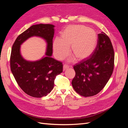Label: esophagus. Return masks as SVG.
Masks as SVG:
<instances>
[{
    "label": "esophagus",
    "mask_w": 128,
    "mask_h": 128,
    "mask_svg": "<svg viewBox=\"0 0 128 128\" xmlns=\"http://www.w3.org/2000/svg\"><path fill=\"white\" fill-rule=\"evenodd\" d=\"M69 67V66L68 64H64V66H63V68H64V70H65L66 69H67Z\"/></svg>",
    "instance_id": "1"
}]
</instances>
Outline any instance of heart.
I'll use <instances>...</instances> for the list:
<instances>
[{"instance_id": "heart-1", "label": "heart", "mask_w": 128, "mask_h": 128, "mask_svg": "<svg viewBox=\"0 0 128 128\" xmlns=\"http://www.w3.org/2000/svg\"><path fill=\"white\" fill-rule=\"evenodd\" d=\"M98 44V36L95 31L83 25L67 26L61 34L60 39L53 42L54 54L62 60L70 51L78 60L86 59L94 53ZM71 56L72 60L74 57Z\"/></svg>"}]
</instances>
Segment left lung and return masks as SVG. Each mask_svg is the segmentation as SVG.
<instances>
[{"mask_svg": "<svg viewBox=\"0 0 128 128\" xmlns=\"http://www.w3.org/2000/svg\"><path fill=\"white\" fill-rule=\"evenodd\" d=\"M114 67V51L110 38L102 32L98 34V44L88 59L74 66L75 76L72 80L75 91L87 97L101 91L109 80Z\"/></svg>", "mask_w": 128, "mask_h": 128, "instance_id": "left-lung-1", "label": "left lung"}]
</instances>
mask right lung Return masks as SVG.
Returning a JSON list of instances; mask_svg holds the SVG:
<instances>
[{
	"instance_id": "right-lung-1",
	"label": "right lung",
	"mask_w": 128,
	"mask_h": 128,
	"mask_svg": "<svg viewBox=\"0 0 128 128\" xmlns=\"http://www.w3.org/2000/svg\"><path fill=\"white\" fill-rule=\"evenodd\" d=\"M54 26L49 24L33 25L16 38L10 56V70L18 86L26 94L35 98L48 95L54 87L56 75L63 72V65L51 56L52 54ZM36 36L48 42L46 56L35 62L25 60L20 52V45L28 38Z\"/></svg>"
}]
</instances>
